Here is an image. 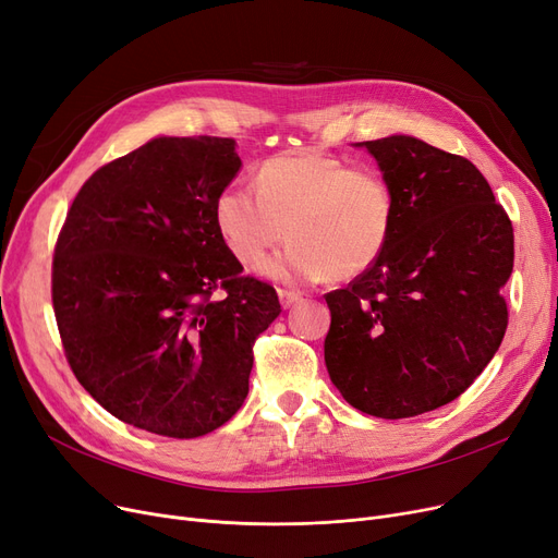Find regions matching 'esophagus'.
I'll use <instances>...</instances> for the list:
<instances>
[{
	"mask_svg": "<svg viewBox=\"0 0 558 558\" xmlns=\"http://www.w3.org/2000/svg\"><path fill=\"white\" fill-rule=\"evenodd\" d=\"M278 296H280V305H282L284 310L296 305V303L301 301V294L294 292V289H278Z\"/></svg>",
	"mask_w": 558,
	"mask_h": 558,
	"instance_id": "esophagus-1",
	"label": "esophagus"
}]
</instances>
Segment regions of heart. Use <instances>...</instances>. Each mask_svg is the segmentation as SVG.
<instances>
[{"mask_svg":"<svg viewBox=\"0 0 558 558\" xmlns=\"http://www.w3.org/2000/svg\"><path fill=\"white\" fill-rule=\"evenodd\" d=\"M246 184L226 186L214 203V221L228 251L257 262L287 236L280 255L259 271L284 282L357 278L380 259L397 219L395 189L378 168L349 166L324 153L266 159Z\"/></svg>","mask_w":558,"mask_h":558,"instance_id":"b5f03b06","label":"heart"}]
</instances>
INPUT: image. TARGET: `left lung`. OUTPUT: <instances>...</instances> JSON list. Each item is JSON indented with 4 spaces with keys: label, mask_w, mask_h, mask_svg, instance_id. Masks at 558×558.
<instances>
[{
    "label": "left lung",
    "mask_w": 558,
    "mask_h": 558,
    "mask_svg": "<svg viewBox=\"0 0 558 558\" xmlns=\"http://www.w3.org/2000/svg\"><path fill=\"white\" fill-rule=\"evenodd\" d=\"M397 196L380 259L326 294L330 380L362 413L415 417L463 395L497 353L513 226L465 159L415 138L360 143Z\"/></svg>",
    "instance_id": "8db88e82"
}]
</instances>
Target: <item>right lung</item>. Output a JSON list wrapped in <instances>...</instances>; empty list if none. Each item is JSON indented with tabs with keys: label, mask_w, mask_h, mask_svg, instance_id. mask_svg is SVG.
<instances>
[{
	"label": "right lung",
	"mask_w": 558,
	"mask_h": 558,
	"mask_svg": "<svg viewBox=\"0 0 558 558\" xmlns=\"http://www.w3.org/2000/svg\"><path fill=\"white\" fill-rule=\"evenodd\" d=\"M234 138L159 136L98 168L59 232L52 305L68 365L120 422L166 438L223 426L248 395L271 284L216 230Z\"/></svg>",
	"instance_id": "right-lung-1"
}]
</instances>
